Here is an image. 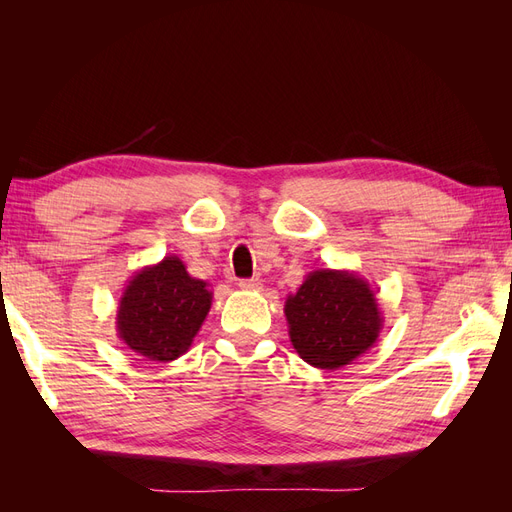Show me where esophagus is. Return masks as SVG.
<instances>
[{
  "mask_svg": "<svg viewBox=\"0 0 512 512\" xmlns=\"http://www.w3.org/2000/svg\"><path fill=\"white\" fill-rule=\"evenodd\" d=\"M239 288L241 290H260V282L258 280H239Z\"/></svg>",
  "mask_w": 512,
  "mask_h": 512,
  "instance_id": "esophagus-1",
  "label": "esophagus"
}]
</instances>
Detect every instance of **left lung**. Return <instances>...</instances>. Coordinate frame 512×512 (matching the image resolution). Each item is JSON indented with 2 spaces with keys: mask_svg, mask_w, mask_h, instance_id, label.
<instances>
[{
  "mask_svg": "<svg viewBox=\"0 0 512 512\" xmlns=\"http://www.w3.org/2000/svg\"><path fill=\"white\" fill-rule=\"evenodd\" d=\"M284 314L288 335L301 359L318 369H339L359 359L382 331V312L369 282L352 271H312Z\"/></svg>",
  "mask_w": 512,
  "mask_h": 512,
  "instance_id": "left-lung-1",
  "label": "left lung"
}]
</instances>
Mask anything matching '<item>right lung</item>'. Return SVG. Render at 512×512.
Instances as JSON below:
<instances>
[{"label": "right lung", "mask_w": 512, "mask_h": 512, "mask_svg": "<svg viewBox=\"0 0 512 512\" xmlns=\"http://www.w3.org/2000/svg\"><path fill=\"white\" fill-rule=\"evenodd\" d=\"M209 284L177 256L132 275L117 307V335L147 361L170 363L190 350L211 309Z\"/></svg>", "instance_id": "right-lung-1"}]
</instances>
